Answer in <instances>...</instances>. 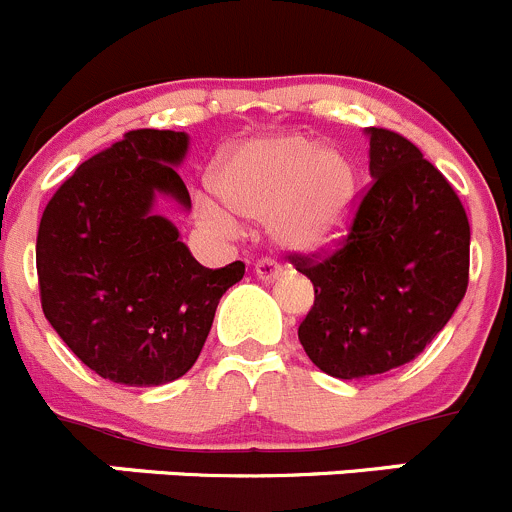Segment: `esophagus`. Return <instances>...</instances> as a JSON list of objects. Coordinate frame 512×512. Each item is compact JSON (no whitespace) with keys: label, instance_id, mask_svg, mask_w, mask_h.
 <instances>
[{"label":"esophagus","instance_id":"34e87169","mask_svg":"<svg viewBox=\"0 0 512 512\" xmlns=\"http://www.w3.org/2000/svg\"><path fill=\"white\" fill-rule=\"evenodd\" d=\"M255 275L260 277L262 282H275L280 277V265L275 260H260L255 265Z\"/></svg>","mask_w":512,"mask_h":512}]
</instances>
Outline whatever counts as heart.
Returning a JSON list of instances; mask_svg holds the SVG:
<instances>
[{"label": "heart", "mask_w": 512, "mask_h": 512, "mask_svg": "<svg viewBox=\"0 0 512 512\" xmlns=\"http://www.w3.org/2000/svg\"><path fill=\"white\" fill-rule=\"evenodd\" d=\"M221 197L200 192L195 210L205 225L230 232L237 217L267 222L282 250L322 252L350 225L357 167L337 145H315L302 135L257 137L222 152L212 170Z\"/></svg>", "instance_id": "obj_1"}]
</instances>
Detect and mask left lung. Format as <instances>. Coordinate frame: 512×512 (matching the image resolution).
<instances>
[{
	"instance_id": "8db88e82",
	"label": "left lung",
	"mask_w": 512,
	"mask_h": 512,
	"mask_svg": "<svg viewBox=\"0 0 512 512\" xmlns=\"http://www.w3.org/2000/svg\"><path fill=\"white\" fill-rule=\"evenodd\" d=\"M365 135L372 185L345 245L322 262L292 257L315 285L297 337L340 380L415 360L468 290L470 225L450 182L398 132Z\"/></svg>"
}]
</instances>
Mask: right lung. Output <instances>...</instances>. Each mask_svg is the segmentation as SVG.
I'll return each mask as SVG.
<instances>
[{
  "instance_id": "right-lung-1",
  "label": "right lung",
  "mask_w": 512,
  "mask_h": 512,
  "mask_svg": "<svg viewBox=\"0 0 512 512\" xmlns=\"http://www.w3.org/2000/svg\"><path fill=\"white\" fill-rule=\"evenodd\" d=\"M187 150V132H127L74 170L39 222L44 317L89 370L130 388L185 375L245 275L242 262L202 267L157 212L160 200L192 207L177 172Z\"/></svg>"
}]
</instances>
